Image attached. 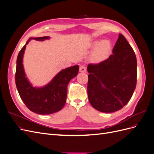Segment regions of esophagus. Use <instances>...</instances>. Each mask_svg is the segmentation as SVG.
<instances>
[{
  "mask_svg": "<svg viewBox=\"0 0 154 154\" xmlns=\"http://www.w3.org/2000/svg\"><path fill=\"white\" fill-rule=\"evenodd\" d=\"M80 72H86V67L85 66H80Z\"/></svg>",
  "mask_w": 154,
  "mask_h": 154,
  "instance_id": "obj_1",
  "label": "esophagus"
}]
</instances>
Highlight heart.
<instances>
[{
    "instance_id": "1",
    "label": "heart",
    "mask_w": 154,
    "mask_h": 154,
    "mask_svg": "<svg viewBox=\"0 0 154 154\" xmlns=\"http://www.w3.org/2000/svg\"><path fill=\"white\" fill-rule=\"evenodd\" d=\"M92 48L94 50L91 54V59L94 63H100L109 57L112 50V45L109 40H97L93 42Z\"/></svg>"
}]
</instances>
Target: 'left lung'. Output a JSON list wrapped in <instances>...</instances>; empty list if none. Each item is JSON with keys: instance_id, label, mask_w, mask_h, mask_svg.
<instances>
[{"instance_id": "left-lung-1", "label": "left lung", "mask_w": 154, "mask_h": 154, "mask_svg": "<svg viewBox=\"0 0 154 154\" xmlns=\"http://www.w3.org/2000/svg\"><path fill=\"white\" fill-rule=\"evenodd\" d=\"M113 54L87 67V93L91 105L101 112L122 109L131 98L137 82V59L125 36L119 34Z\"/></svg>"}]
</instances>
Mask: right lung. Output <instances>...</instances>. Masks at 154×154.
Masks as SVG:
<instances>
[{"mask_svg":"<svg viewBox=\"0 0 154 154\" xmlns=\"http://www.w3.org/2000/svg\"><path fill=\"white\" fill-rule=\"evenodd\" d=\"M49 36L29 38L22 48L17 59L15 83L22 100L31 111L38 114H51L62 109L66 104L67 85L76 76L79 66H74L60 71L51 82L43 87H33L26 77L23 66V57L26 45L31 40L44 41Z\"/></svg>","mask_w":154,"mask_h":154,"instance_id":"obj_1","label":"right lung"}]
</instances>
